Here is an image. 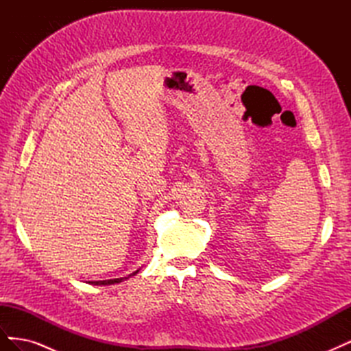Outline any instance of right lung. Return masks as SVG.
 I'll list each match as a JSON object with an SVG mask.
<instances>
[{
	"label": "right lung",
	"instance_id": "obj_1",
	"mask_svg": "<svg viewBox=\"0 0 351 351\" xmlns=\"http://www.w3.org/2000/svg\"><path fill=\"white\" fill-rule=\"evenodd\" d=\"M137 272V271H136ZM134 272V274H136ZM123 278H115V280H105V281H90V284L93 285H110V284H114V282H120Z\"/></svg>",
	"mask_w": 351,
	"mask_h": 351
}]
</instances>
